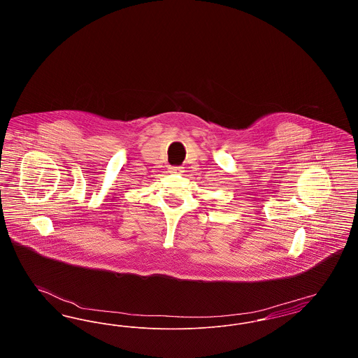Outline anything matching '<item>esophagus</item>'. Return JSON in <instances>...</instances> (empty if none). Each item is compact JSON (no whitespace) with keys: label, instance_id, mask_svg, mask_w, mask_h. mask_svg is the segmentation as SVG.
Masks as SVG:
<instances>
[{"label":"esophagus","instance_id":"1","mask_svg":"<svg viewBox=\"0 0 358 358\" xmlns=\"http://www.w3.org/2000/svg\"><path fill=\"white\" fill-rule=\"evenodd\" d=\"M184 168H181V166H171V173H181Z\"/></svg>","mask_w":358,"mask_h":358}]
</instances>
